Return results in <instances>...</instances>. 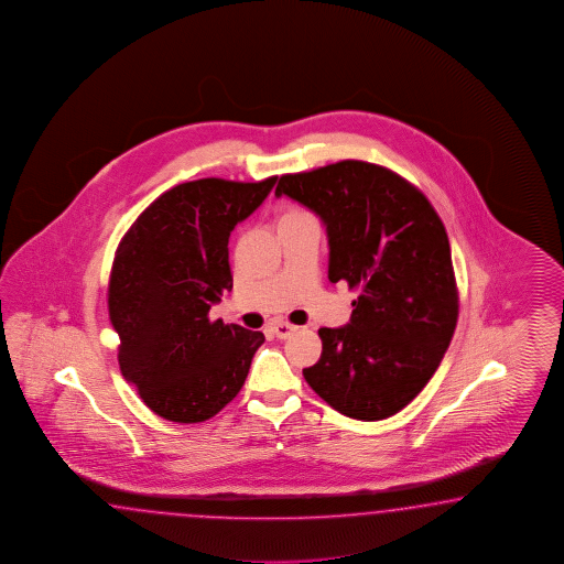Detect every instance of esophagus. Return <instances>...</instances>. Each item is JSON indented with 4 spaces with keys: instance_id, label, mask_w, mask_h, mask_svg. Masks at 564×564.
<instances>
[{
    "instance_id": "34e87169",
    "label": "esophagus",
    "mask_w": 564,
    "mask_h": 564,
    "mask_svg": "<svg viewBox=\"0 0 564 564\" xmlns=\"http://www.w3.org/2000/svg\"><path fill=\"white\" fill-rule=\"evenodd\" d=\"M272 332H274L278 339H289L292 333L299 332V327L290 325L286 321H275L274 325H272Z\"/></svg>"
}]
</instances>
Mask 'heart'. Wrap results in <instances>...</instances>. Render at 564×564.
I'll return each mask as SVG.
<instances>
[{
	"instance_id": "1",
	"label": "heart",
	"mask_w": 564,
	"mask_h": 564,
	"mask_svg": "<svg viewBox=\"0 0 564 564\" xmlns=\"http://www.w3.org/2000/svg\"><path fill=\"white\" fill-rule=\"evenodd\" d=\"M311 217L308 213H304L303 208H286L280 217V223H290V220H299V218Z\"/></svg>"
}]
</instances>
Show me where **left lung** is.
Listing matches in <instances>:
<instances>
[{
	"label": "left lung",
	"mask_w": 564,
	"mask_h": 564,
	"mask_svg": "<svg viewBox=\"0 0 564 564\" xmlns=\"http://www.w3.org/2000/svg\"><path fill=\"white\" fill-rule=\"evenodd\" d=\"M275 196L323 220L329 280L358 292L346 327L318 329L323 351L304 380L346 417L399 413L434 376L458 321L442 218L421 189L366 161L282 175Z\"/></svg>",
	"instance_id": "obj_1"
}]
</instances>
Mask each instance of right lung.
Masks as SVG:
<instances>
[{"label":"right lung","instance_id":"obj_1","mask_svg":"<svg viewBox=\"0 0 564 564\" xmlns=\"http://www.w3.org/2000/svg\"><path fill=\"white\" fill-rule=\"evenodd\" d=\"M274 184L275 175L180 184L147 206L116 249L108 313L120 337V372L160 417H215L246 382L263 333L210 321L208 311L232 289L235 225Z\"/></svg>","mask_w":564,"mask_h":564}]
</instances>
